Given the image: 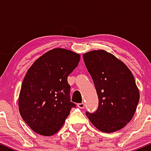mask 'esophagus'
<instances>
[{
    "label": "esophagus",
    "instance_id": "esophagus-1",
    "mask_svg": "<svg viewBox=\"0 0 151 151\" xmlns=\"http://www.w3.org/2000/svg\"><path fill=\"white\" fill-rule=\"evenodd\" d=\"M77 106L79 107V109H84V103H79L77 104Z\"/></svg>",
    "mask_w": 151,
    "mask_h": 151
}]
</instances>
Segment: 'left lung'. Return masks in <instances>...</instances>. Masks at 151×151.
<instances>
[{
	"label": "left lung",
	"mask_w": 151,
	"mask_h": 151,
	"mask_svg": "<svg viewBox=\"0 0 151 151\" xmlns=\"http://www.w3.org/2000/svg\"><path fill=\"white\" fill-rule=\"evenodd\" d=\"M99 99L98 109L86 115L96 129L113 133L132 119L139 101V91L133 74L122 61L105 50L83 55Z\"/></svg>",
	"instance_id": "obj_1"
}]
</instances>
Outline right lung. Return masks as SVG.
Listing matches in <instances>:
<instances>
[{"label":"right lung","mask_w":151,"mask_h":151,"mask_svg":"<svg viewBox=\"0 0 151 151\" xmlns=\"http://www.w3.org/2000/svg\"><path fill=\"white\" fill-rule=\"evenodd\" d=\"M79 60V54L55 48L38 58L27 72L19 95V111L34 132L52 136L76 106L70 101L67 77Z\"/></svg>","instance_id":"obj_1"}]
</instances>
